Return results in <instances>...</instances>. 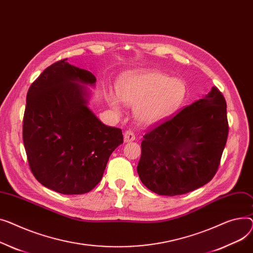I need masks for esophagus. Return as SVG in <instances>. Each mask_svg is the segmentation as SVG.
I'll use <instances>...</instances> for the list:
<instances>
[{
  "label": "esophagus",
  "mask_w": 253,
  "mask_h": 253,
  "mask_svg": "<svg viewBox=\"0 0 253 253\" xmlns=\"http://www.w3.org/2000/svg\"><path fill=\"white\" fill-rule=\"evenodd\" d=\"M136 140V136L131 130H126L124 133V141L125 143H128V142H132Z\"/></svg>",
  "instance_id": "34e87169"
}]
</instances>
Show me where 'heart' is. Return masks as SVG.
<instances>
[{
    "instance_id": "1",
    "label": "heart",
    "mask_w": 253,
    "mask_h": 253,
    "mask_svg": "<svg viewBox=\"0 0 253 253\" xmlns=\"http://www.w3.org/2000/svg\"><path fill=\"white\" fill-rule=\"evenodd\" d=\"M186 85L179 79H169L157 71H133L126 73L117 84V95L133 107L139 124L150 126L165 122L180 109L186 98ZM110 106L118 111L121 100L108 95Z\"/></svg>"
}]
</instances>
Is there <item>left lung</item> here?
I'll return each instance as SVG.
<instances>
[{"label": "left lung", "mask_w": 253, "mask_h": 253, "mask_svg": "<svg viewBox=\"0 0 253 253\" xmlns=\"http://www.w3.org/2000/svg\"><path fill=\"white\" fill-rule=\"evenodd\" d=\"M228 132L226 100L213 86L143 137L137 168L140 180L166 196L204 186L217 171Z\"/></svg>", "instance_id": "1"}]
</instances>
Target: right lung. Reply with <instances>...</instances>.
Returning <instances> with one entry per match:
<instances>
[{"label":"right lung","instance_id":"obj_1","mask_svg":"<svg viewBox=\"0 0 253 253\" xmlns=\"http://www.w3.org/2000/svg\"><path fill=\"white\" fill-rule=\"evenodd\" d=\"M67 59L44 69L26 96L23 144L32 172L61 194H84L101 181L121 128L104 125L87 107L96 78Z\"/></svg>","mask_w":253,"mask_h":253}]
</instances>
